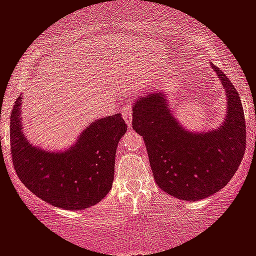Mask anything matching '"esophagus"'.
Listing matches in <instances>:
<instances>
[{
  "mask_svg": "<svg viewBox=\"0 0 256 256\" xmlns=\"http://www.w3.org/2000/svg\"><path fill=\"white\" fill-rule=\"evenodd\" d=\"M122 116H123V118L126 120V123H127L128 126H130V123H132V109L129 108V106H124V108L122 109Z\"/></svg>",
  "mask_w": 256,
  "mask_h": 256,
  "instance_id": "esophagus-1",
  "label": "esophagus"
}]
</instances>
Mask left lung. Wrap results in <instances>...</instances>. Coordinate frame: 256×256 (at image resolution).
<instances>
[{
    "label": "left lung",
    "instance_id": "obj_1",
    "mask_svg": "<svg viewBox=\"0 0 256 256\" xmlns=\"http://www.w3.org/2000/svg\"><path fill=\"white\" fill-rule=\"evenodd\" d=\"M210 65L226 94V120L217 129L188 132L173 116L162 91L152 90L133 103V128L144 138L154 180L182 200H200L224 188L244 156L241 100L229 78Z\"/></svg>",
    "mask_w": 256,
    "mask_h": 256
}]
</instances>
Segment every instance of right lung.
Returning <instances> with one entry per match:
<instances>
[{
  "label": "right lung",
  "instance_id": "1",
  "mask_svg": "<svg viewBox=\"0 0 256 256\" xmlns=\"http://www.w3.org/2000/svg\"><path fill=\"white\" fill-rule=\"evenodd\" d=\"M22 98L10 116L12 159L18 176L38 197L56 208L83 210L110 191L115 154L127 130L120 114L98 118L82 132L74 146L51 152L32 144L21 121Z\"/></svg>",
  "mask_w": 256,
  "mask_h": 256
}]
</instances>
